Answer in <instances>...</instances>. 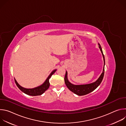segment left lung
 I'll list each match as a JSON object with an SVG mask.
<instances>
[{"label": "left lung", "instance_id": "obj_1", "mask_svg": "<svg viewBox=\"0 0 126 126\" xmlns=\"http://www.w3.org/2000/svg\"><path fill=\"white\" fill-rule=\"evenodd\" d=\"M99 46V48L101 51V53L102 54V55L104 58V66H105V57L104 55L103 54V51L102 50V48L99 44H98ZM104 66L103 68V72L99 77V78L95 82H93L91 84H85V85H73L72 83H71L68 80L67 78V72H66V74L64 77V81L65 84L67 88L70 90L71 91L73 92L75 94L79 95V96H83L86 94H88L91 92L93 91L94 90H95L101 84L103 77L104 75Z\"/></svg>", "mask_w": 126, "mask_h": 126}]
</instances>
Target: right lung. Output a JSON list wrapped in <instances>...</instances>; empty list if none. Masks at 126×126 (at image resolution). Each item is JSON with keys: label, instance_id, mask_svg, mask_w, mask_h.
Returning <instances> with one entry per match:
<instances>
[{"label": "right lung", "instance_id": "1", "mask_svg": "<svg viewBox=\"0 0 126 126\" xmlns=\"http://www.w3.org/2000/svg\"><path fill=\"white\" fill-rule=\"evenodd\" d=\"M56 71V69L53 70L51 74L49 75V76L48 77L46 81L44 82L43 84H42L41 86H39L38 87H37L34 88L32 89H26L25 88H23L20 86L19 84L16 81V80L14 79L15 82L17 85V86L18 87V88L21 91H22L23 93L25 94L30 95V96H39L41 95L42 94H43L49 88V86H50V83H49V79L51 78V76Z\"/></svg>", "mask_w": 126, "mask_h": 126}]
</instances>
